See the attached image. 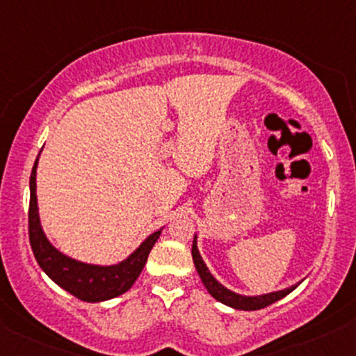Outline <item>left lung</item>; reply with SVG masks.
I'll list each match as a JSON object with an SVG mask.
<instances>
[{"label": "left lung", "mask_w": 356, "mask_h": 356, "mask_svg": "<svg viewBox=\"0 0 356 356\" xmlns=\"http://www.w3.org/2000/svg\"><path fill=\"white\" fill-rule=\"evenodd\" d=\"M193 260H194V265H196V270L199 273V277H201L202 284H204V287L208 289L209 294L213 296L216 300H220V302L226 304V306H229V307H235V309H241V311L264 309V307L270 306V304L277 302V300L286 298L289 292H292L296 287L299 286L298 284V286L284 289V291L270 292V294H264V296H253V298H250V296H240V294H236V292H232L229 289L221 286V284L218 282L213 275H211L208 267H206V264L202 261L201 255H199L196 236H194V241H193Z\"/></svg>", "instance_id": "obj_1"}]
</instances>
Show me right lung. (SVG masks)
I'll return each mask as SVG.
<instances>
[{
	"mask_svg": "<svg viewBox=\"0 0 356 356\" xmlns=\"http://www.w3.org/2000/svg\"><path fill=\"white\" fill-rule=\"evenodd\" d=\"M37 162L38 157L35 160L32 175H30L29 236L38 265L57 286L67 291L74 298L86 300V302H99V300L118 298L134 286L135 280L138 279L140 272L143 270L147 264L148 253L154 248L155 241L159 240L160 232L152 233L127 260H123L118 265L99 267V265H89L69 259L50 245L40 226L37 193H35L37 191V182H35Z\"/></svg>",
	"mask_w": 356,
	"mask_h": 356,
	"instance_id": "add662e5",
	"label": "right lung"
}]
</instances>
